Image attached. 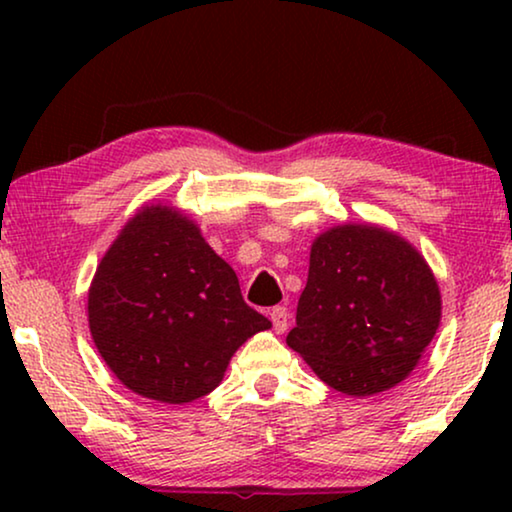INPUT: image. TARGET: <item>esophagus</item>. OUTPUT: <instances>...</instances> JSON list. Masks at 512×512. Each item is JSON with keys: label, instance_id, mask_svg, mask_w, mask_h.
Here are the masks:
<instances>
[{"label": "esophagus", "instance_id": "esophagus-1", "mask_svg": "<svg viewBox=\"0 0 512 512\" xmlns=\"http://www.w3.org/2000/svg\"><path fill=\"white\" fill-rule=\"evenodd\" d=\"M270 319H272V328H275L277 333H284L286 326H289V312H286V307H282V305L272 307Z\"/></svg>", "mask_w": 512, "mask_h": 512}]
</instances>
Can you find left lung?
Instances as JSON below:
<instances>
[{
  "instance_id": "obj_1",
  "label": "left lung",
  "mask_w": 512,
  "mask_h": 512,
  "mask_svg": "<svg viewBox=\"0 0 512 512\" xmlns=\"http://www.w3.org/2000/svg\"><path fill=\"white\" fill-rule=\"evenodd\" d=\"M440 324V291L422 254L377 226H335L310 251L286 345L328 387L370 396L396 387Z\"/></svg>"
}]
</instances>
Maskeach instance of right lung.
I'll list each match as a JSON object with an SVG mask.
<instances>
[{
  "instance_id": "right-lung-1",
  "label": "right lung",
  "mask_w": 512,
  "mask_h": 512,
  "mask_svg": "<svg viewBox=\"0 0 512 512\" xmlns=\"http://www.w3.org/2000/svg\"><path fill=\"white\" fill-rule=\"evenodd\" d=\"M88 324L125 387L174 405L219 387L237 347L272 326L200 228L163 205L139 209L97 265Z\"/></svg>"
}]
</instances>
